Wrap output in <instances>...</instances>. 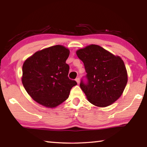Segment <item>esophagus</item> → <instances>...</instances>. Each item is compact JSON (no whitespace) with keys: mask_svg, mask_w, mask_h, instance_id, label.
Returning <instances> with one entry per match:
<instances>
[{"mask_svg":"<svg viewBox=\"0 0 147 147\" xmlns=\"http://www.w3.org/2000/svg\"><path fill=\"white\" fill-rule=\"evenodd\" d=\"M76 82H77V84H80V78H76Z\"/></svg>","mask_w":147,"mask_h":147,"instance_id":"34e87169","label":"esophagus"}]
</instances>
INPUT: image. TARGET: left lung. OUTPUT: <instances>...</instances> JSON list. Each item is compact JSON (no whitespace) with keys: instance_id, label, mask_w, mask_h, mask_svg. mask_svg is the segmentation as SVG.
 <instances>
[{"instance_id":"8db88e82","label":"left lung","mask_w":147,"mask_h":147,"mask_svg":"<svg viewBox=\"0 0 147 147\" xmlns=\"http://www.w3.org/2000/svg\"><path fill=\"white\" fill-rule=\"evenodd\" d=\"M76 54L87 73L88 84L82 81L80 86L89 102L104 108L118 100L128 82L127 71L121 57L93 44L78 49Z\"/></svg>"}]
</instances>
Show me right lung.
Returning a JSON list of instances; mask_svg holds the SVG:
<instances>
[{"label":"right lung","mask_w":147,"mask_h":147,"mask_svg":"<svg viewBox=\"0 0 147 147\" xmlns=\"http://www.w3.org/2000/svg\"><path fill=\"white\" fill-rule=\"evenodd\" d=\"M70 54L60 45L37 51L24 61L21 80L32 98L46 108H56L69 97L77 85L69 78L66 60Z\"/></svg>","instance_id":"obj_1"}]
</instances>
